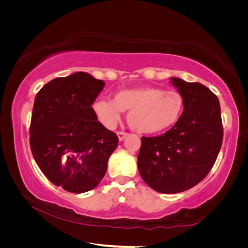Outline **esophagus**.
<instances>
[{
	"label": "esophagus",
	"instance_id": "obj_1",
	"mask_svg": "<svg viewBox=\"0 0 248 248\" xmlns=\"http://www.w3.org/2000/svg\"><path fill=\"white\" fill-rule=\"evenodd\" d=\"M117 136H118L119 141H124V138L128 136V133L127 132H124V131H119V132H117Z\"/></svg>",
	"mask_w": 248,
	"mask_h": 248
}]
</instances>
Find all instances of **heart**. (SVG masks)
Here are the masks:
<instances>
[{
    "label": "heart",
    "instance_id": "b5f03b06",
    "mask_svg": "<svg viewBox=\"0 0 248 248\" xmlns=\"http://www.w3.org/2000/svg\"><path fill=\"white\" fill-rule=\"evenodd\" d=\"M185 100L177 91L158 87L121 90L111 98H98L92 105L99 123L114 129L123 111H128V123L133 130L145 134L170 129L183 115Z\"/></svg>",
    "mask_w": 248,
    "mask_h": 248
}]
</instances>
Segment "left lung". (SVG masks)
<instances>
[{
  "mask_svg": "<svg viewBox=\"0 0 248 248\" xmlns=\"http://www.w3.org/2000/svg\"><path fill=\"white\" fill-rule=\"evenodd\" d=\"M185 100L180 119L157 137H142L138 169L142 179L162 194H176L199 184L220 152L223 140L220 102L208 87L170 78Z\"/></svg>",
  "mask_w": 248,
  "mask_h": 248,
  "instance_id": "1",
  "label": "left lung"
}]
</instances>
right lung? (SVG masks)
I'll return each instance as SVG.
<instances>
[{"label":"right lung","mask_w":248,"mask_h":248,"mask_svg":"<svg viewBox=\"0 0 248 248\" xmlns=\"http://www.w3.org/2000/svg\"><path fill=\"white\" fill-rule=\"evenodd\" d=\"M105 82L85 72L50 81L36 95L31 123V149L50 182L82 194L106 174L118 137L97 120L92 105Z\"/></svg>","instance_id":"obj_1"}]
</instances>
